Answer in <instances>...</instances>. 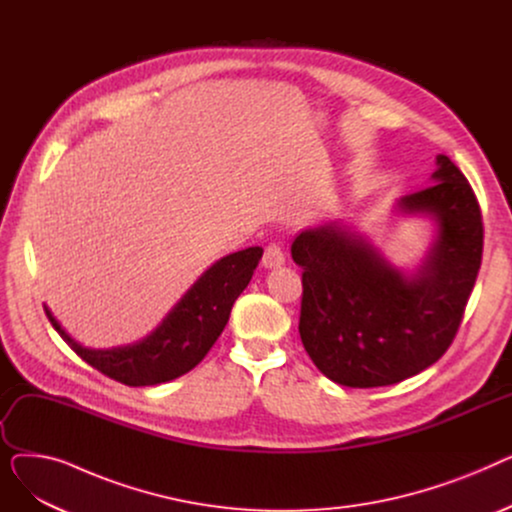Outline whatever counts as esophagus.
I'll return each mask as SVG.
<instances>
[{
  "label": "esophagus",
  "instance_id": "34e87169",
  "mask_svg": "<svg viewBox=\"0 0 512 512\" xmlns=\"http://www.w3.org/2000/svg\"><path fill=\"white\" fill-rule=\"evenodd\" d=\"M284 261H286V257H284V251L280 249V245H276V242H270V245H267L265 251H263V259H261L263 267L272 270V267L284 265Z\"/></svg>",
  "mask_w": 512,
  "mask_h": 512
}]
</instances>
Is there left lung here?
<instances>
[{
  "mask_svg": "<svg viewBox=\"0 0 512 512\" xmlns=\"http://www.w3.org/2000/svg\"><path fill=\"white\" fill-rule=\"evenodd\" d=\"M432 184L400 197L398 211L427 215L438 236L407 276L342 222L303 230L299 334L315 367L348 388L398 384L434 365L452 344L481 265L483 224L471 184L436 157Z\"/></svg>",
  "mask_w": 512,
  "mask_h": 512,
  "instance_id": "obj_1",
  "label": "left lung"
}]
</instances>
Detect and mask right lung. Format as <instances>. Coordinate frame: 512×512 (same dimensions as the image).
Wrapping results in <instances>:
<instances>
[{
	"label": "right lung",
	"instance_id": "right-lung-1",
	"mask_svg": "<svg viewBox=\"0 0 512 512\" xmlns=\"http://www.w3.org/2000/svg\"><path fill=\"white\" fill-rule=\"evenodd\" d=\"M261 255V247H249L213 263L161 321V326L130 346L110 351L85 348L64 332L47 307L45 313L72 351L107 378L134 388L164 384L203 361L224 332L232 305L251 282Z\"/></svg>",
	"mask_w": 512,
	"mask_h": 512
}]
</instances>
